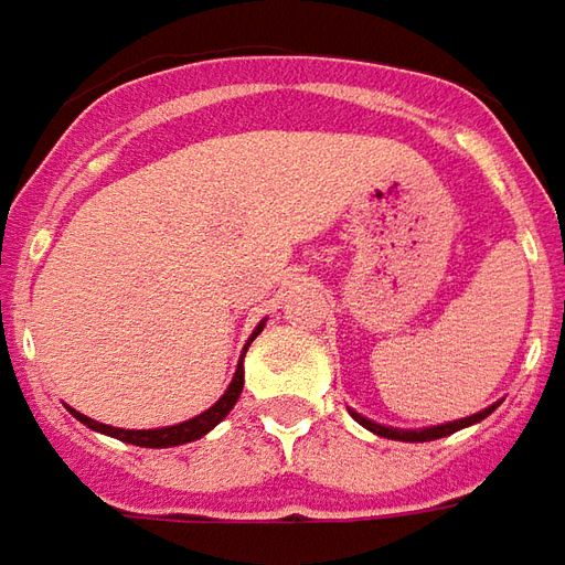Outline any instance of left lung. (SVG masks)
<instances>
[{
	"instance_id": "obj_1",
	"label": "left lung",
	"mask_w": 565,
	"mask_h": 565,
	"mask_svg": "<svg viewBox=\"0 0 565 565\" xmlns=\"http://www.w3.org/2000/svg\"><path fill=\"white\" fill-rule=\"evenodd\" d=\"M495 406L483 408V412H477V415H470V418H461V422H449V424H437V427H424V430H399V427H384V424H375L363 418L360 412H353L350 408V415L356 418V422L363 424L365 430H372V434H379V437H387V439H403V443H427V439H439V437H449L455 430H461V427H468V424H477L483 422L486 415L492 412Z\"/></svg>"
}]
</instances>
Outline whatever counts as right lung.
<instances>
[{"label": "right lung", "instance_id": "add662e5", "mask_svg": "<svg viewBox=\"0 0 565 565\" xmlns=\"http://www.w3.org/2000/svg\"><path fill=\"white\" fill-rule=\"evenodd\" d=\"M260 329H264V322H260L258 329L252 332L248 344L255 341V334H260ZM248 344L243 348V356H239V365H236V375H233L231 387L224 391V396L217 399L215 406L205 408L202 415L190 418V422L171 424V427H159V430H122V427H110V424L95 422V418L82 415V412H76V408H70V412H73V415H76V418H79L85 427H92V430H97V434H107V437L122 439V443H131V446H143V449H169V446H184V443H190V439L205 437V434H209L215 424L224 422V418H227V412L236 406V399H239V394H243V360H245V350H248Z\"/></svg>", "mask_w": 565, "mask_h": 565}]
</instances>
